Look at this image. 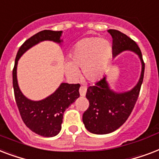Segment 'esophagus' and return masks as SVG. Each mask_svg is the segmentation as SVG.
I'll return each mask as SVG.
<instances>
[{"instance_id":"1","label":"esophagus","mask_w":159,"mask_h":159,"mask_svg":"<svg viewBox=\"0 0 159 159\" xmlns=\"http://www.w3.org/2000/svg\"><path fill=\"white\" fill-rule=\"evenodd\" d=\"M86 91H87V88L85 86H81L80 88V93L81 96H84L86 93Z\"/></svg>"}]
</instances>
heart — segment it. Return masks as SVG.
<instances>
[{"mask_svg":"<svg viewBox=\"0 0 159 159\" xmlns=\"http://www.w3.org/2000/svg\"><path fill=\"white\" fill-rule=\"evenodd\" d=\"M109 41L98 37L84 38L79 41L71 53L70 63L66 65V73L72 78L79 75L78 67L83 68L84 76L90 82L99 80L104 75L111 57Z\"/></svg>","mask_w":159,"mask_h":159,"instance_id":"1","label":"heart"}]
</instances>
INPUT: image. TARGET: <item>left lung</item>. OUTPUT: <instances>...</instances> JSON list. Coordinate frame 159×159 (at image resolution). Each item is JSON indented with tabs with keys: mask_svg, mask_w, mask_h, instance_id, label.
<instances>
[{
	"mask_svg": "<svg viewBox=\"0 0 159 159\" xmlns=\"http://www.w3.org/2000/svg\"><path fill=\"white\" fill-rule=\"evenodd\" d=\"M108 32L113 38V56L124 50L134 51L140 58L142 72L136 86L128 92L116 93L110 89L106 76L87 89L86 98L89 105L83 114V123L89 132L95 134L114 132L125 123L137 102L144 75L142 53L134 40L116 30H109Z\"/></svg>",
	"mask_w": 159,
	"mask_h": 159,
	"instance_id": "left-lung-1",
	"label": "left lung"
}]
</instances>
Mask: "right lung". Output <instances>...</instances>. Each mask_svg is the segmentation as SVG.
<instances>
[{"label":"right lung","mask_w":159,"mask_h":159,"mask_svg":"<svg viewBox=\"0 0 159 159\" xmlns=\"http://www.w3.org/2000/svg\"><path fill=\"white\" fill-rule=\"evenodd\" d=\"M62 31L45 30L38 32L25 41L17 52L12 71L15 99L20 114L30 129L43 137H54L60 133L64 112L80 97V84L62 83L60 87L45 99L32 101L23 95L20 90L16 78L17 63L27 50L43 40L60 43Z\"/></svg>","instance_id":"1"}]
</instances>
